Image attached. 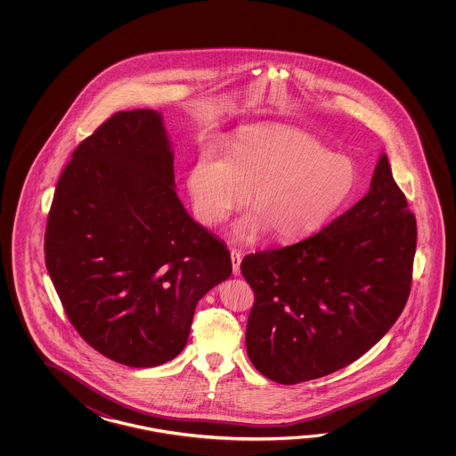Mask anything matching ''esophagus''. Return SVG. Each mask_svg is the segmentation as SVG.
I'll return each instance as SVG.
<instances>
[{"label": "esophagus", "mask_w": 456, "mask_h": 456, "mask_svg": "<svg viewBox=\"0 0 456 456\" xmlns=\"http://www.w3.org/2000/svg\"><path fill=\"white\" fill-rule=\"evenodd\" d=\"M230 254H232V273L240 275V265H241L242 259L241 252L238 251V249H232Z\"/></svg>", "instance_id": "1"}]
</instances>
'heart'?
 Instances as JSON below:
<instances>
[{
    "label": "heart",
    "mask_w": 456,
    "mask_h": 456,
    "mask_svg": "<svg viewBox=\"0 0 456 456\" xmlns=\"http://www.w3.org/2000/svg\"><path fill=\"white\" fill-rule=\"evenodd\" d=\"M359 184L352 158L334 155L316 138L283 126L244 128L226 158L205 151L187 175L195 216L205 226L224 222L252 192L256 212L234 230L241 240L267 230L279 241L303 240L339 214Z\"/></svg>",
    "instance_id": "b5f03b06"
}]
</instances>
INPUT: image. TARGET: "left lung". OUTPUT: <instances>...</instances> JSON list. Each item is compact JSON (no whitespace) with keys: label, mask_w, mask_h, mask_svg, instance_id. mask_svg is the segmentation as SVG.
I'll return each mask as SVG.
<instances>
[{"label":"left lung","mask_w":456,"mask_h":456,"mask_svg":"<svg viewBox=\"0 0 456 456\" xmlns=\"http://www.w3.org/2000/svg\"><path fill=\"white\" fill-rule=\"evenodd\" d=\"M416 216L383 153L369 194L320 232L246 256L254 290L246 350L264 377L295 385L360 359L404 310Z\"/></svg>","instance_id":"obj_1"}]
</instances>
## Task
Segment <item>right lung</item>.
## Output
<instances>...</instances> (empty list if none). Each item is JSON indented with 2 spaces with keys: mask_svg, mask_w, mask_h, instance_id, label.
<instances>
[{
  "mask_svg": "<svg viewBox=\"0 0 456 456\" xmlns=\"http://www.w3.org/2000/svg\"><path fill=\"white\" fill-rule=\"evenodd\" d=\"M163 116L117 112L83 140L55 189L45 264L79 336L148 369L185 347L197 301L232 275L226 246L175 194Z\"/></svg>",
  "mask_w": 456,
  "mask_h": 456,
  "instance_id": "add662e5",
  "label": "right lung"
}]
</instances>
